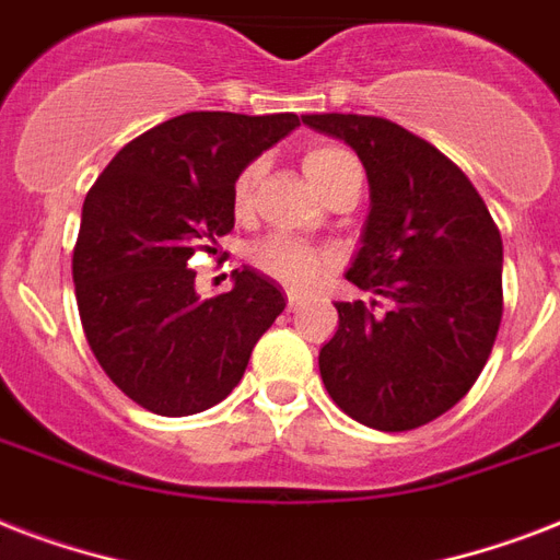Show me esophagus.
I'll return each mask as SVG.
<instances>
[{
	"instance_id": "34e87169",
	"label": "esophagus",
	"mask_w": 560,
	"mask_h": 560,
	"mask_svg": "<svg viewBox=\"0 0 560 560\" xmlns=\"http://www.w3.org/2000/svg\"><path fill=\"white\" fill-rule=\"evenodd\" d=\"M299 305H302V299H299L296 293H290V296H288V311H299Z\"/></svg>"
}]
</instances>
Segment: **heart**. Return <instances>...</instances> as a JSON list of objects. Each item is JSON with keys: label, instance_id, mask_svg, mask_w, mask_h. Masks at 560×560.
<instances>
[{"label": "heart", "instance_id": "heart-1", "mask_svg": "<svg viewBox=\"0 0 560 560\" xmlns=\"http://www.w3.org/2000/svg\"><path fill=\"white\" fill-rule=\"evenodd\" d=\"M302 168H305L307 179L314 183L316 191L328 194L342 177L360 171V165L346 148L311 144L305 151V160H302ZM258 177H261V162H253L237 174L235 186H232V209H235V214L249 211ZM249 261H253L255 270H261L264 276H270L288 290H296V293L314 290L325 279L328 264H331L328 255L316 253L314 246L302 244V241L290 235H270L258 241L249 249Z\"/></svg>", "mask_w": 560, "mask_h": 560}]
</instances>
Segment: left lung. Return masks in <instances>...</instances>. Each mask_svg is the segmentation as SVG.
<instances>
[{
	"label": "left lung",
	"mask_w": 560,
	"mask_h": 560,
	"mask_svg": "<svg viewBox=\"0 0 560 560\" xmlns=\"http://www.w3.org/2000/svg\"><path fill=\"white\" fill-rule=\"evenodd\" d=\"M358 153L369 218L346 279L372 302H337L319 351L334 404L398 433L468 395L503 319V237L470 179L430 142L374 116H302Z\"/></svg>",
	"instance_id": "obj_1"
}]
</instances>
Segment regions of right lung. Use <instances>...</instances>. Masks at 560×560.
<instances>
[{
    "label": "right lung",
    "mask_w": 560,
    "mask_h": 560,
    "mask_svg": "<svg viewBox=\"0 0 560 560\" xmlns=\"http://www.w3.org/2000/svg\"><path fill=\"white\" fill-rule=\"evenodd\" d=\"M299 127L293 113H186L113 156L90 188L72 255L83 334L107 377L156 416H194L235 389L284 311L255 267L202 299L188 261L235 229L232 186Z\"/></svg>",
    "instance_id": "right-lung-1"
}]
</instances>
